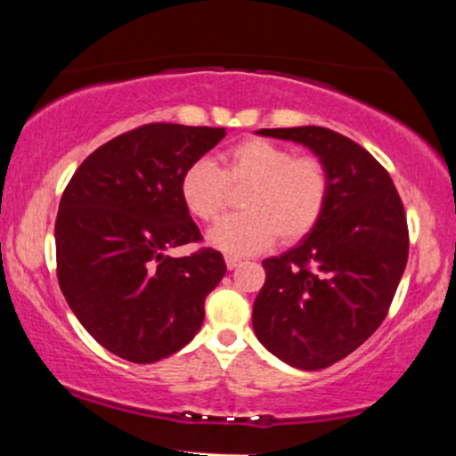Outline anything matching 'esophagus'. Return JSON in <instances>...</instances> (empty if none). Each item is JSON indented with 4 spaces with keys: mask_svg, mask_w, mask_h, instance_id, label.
Listing matches in <instances>:
<instances>
[{
    "mask_svg": "<svg viewBox=\"0 0 456 456\" xmlns=\"http://www.w3.org/2000/svg\"><path fill=\"white\" fill-rule=\"evenodd\" d=\"M224 264H227L229 270H233V268H238V265L242 264V261H240L238 257H232V255H229V257H224Z\"/></svg>",
    "mask_w": 456,
    "mask_h": 456,
    "instance_id": "1",
    "label": "esophagus"
}]
</instances>
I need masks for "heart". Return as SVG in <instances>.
I'll return each instance as SVG.
<instances>
[{"label":"heart","mask_w":456,"mask_h":456,"mask_svg":"<svg viewBox=\"0 0 456 456\" xmlns=\"http://www.w3.org/2000/svg\"><path fill=\"white\" fill-rule=\"evenodd\" d=\"M221 167L199 159L186 167L180 195L186 210L203 223H216L229 206V188H244L240 214L224 218L208 242L229 255H253L274 238L282 244L302 240L326 210L330 175L322 159L294 151L274 141L250 137L218 156Z\"/></svg>","instance_id":"obj_1"}]
</instances>
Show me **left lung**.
<instances>
[{
	"instance_id": "left-lung-1",
	"label": "left lung",
	"mask_w": 456,
	"mask_h": 456,
	"mask_svg": "<svg viewBox=\"0 0 456 456\" xmlns=\"http://www.w3.org/2000/svg\"><path fill=\"white\" fill-rule=\"evenodd\" d=\"M296 141L326 165L330 195L317 227L264 259L253 328L268 352L302 370L338 362L381 326L405 272L410 233L388 171L330 128H261Z\"/></svg>"
}]
</instances>
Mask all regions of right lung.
<instances>
[{"label": "right lung", "mask_w": 456, "mask_h": 456, "mask_svg": "<svg viewBox=\"0 0 456 456\" xmlns=\"http://www.w3.org/2000/svg\"><path fill=\"white\" fill-rule=\"evenodd\" d=\"M224 128L145 124L92 151L68 182L55 221L57 281L68 306L104 349L137 364L180 352L201 328L206 296L227 272L201 242L180 195L191 162Z\"/></svg>", "instance_id": "1"}]
</instances>
